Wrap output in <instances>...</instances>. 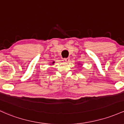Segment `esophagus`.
<instances>
[{
    "instance_id": "esophagus-1",
    "label": "esophagus",
    "mask_w": 124,
    "mask_h": 124,
    "mask_svg": "<svg viewBox=\"0 0 124 124\" xmlns=\"http://www.w3.org/2000/svg\"><path fill=\"white\" fill-rule=\"evenodd\" d=\"M63 62L68 63V62H69L70 59H69V58H64V59H63Z\"/></svg>"
}]
</instances>
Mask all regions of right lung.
Segmentation results:
<instances>
[{
	"label": "right lung",
	"mask_w": 124,
	"mask_h": 124,
	"mask_svg": "<svg viewBox=\"0 0 124 124\" xmlns=\"http://www.w3.org/2000/svg\"><path fill=\"white\" fill-rule=\"evenodd\" d=\"M54 63H55V62H52V64H54Z\"/></svg>",
	"instance_id": "right-lung-1"
}]
</instances>
